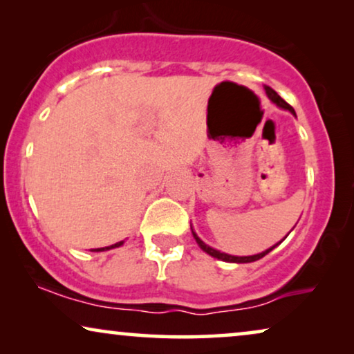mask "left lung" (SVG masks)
Instances as JSON below:
<instances>
[{
    "instance_id": "left-lung-1",
    "label": "left lung",
    "mask_w": 354,
    "mask_h": 354,
    "mask_svg": "<svg viewBox=\"0 0 354 354\" xmlns=\"http://www.w3.org/2000/svg\"><path fill=\"white\" fill-rule=\"evenodd\" d=\"M266 93H268V96L270 100L274 101L275 104L277 106H280V108H283V109H288L290 113L292 114H295V109L292 108V106H290L287 101L285 100H282L280 98V96L275 93V91L270 88V86H266ZM193 232V230H192ZM193 236H195V240H196V243L201 246V250L203 251H206L207 254H211L212 258H217V259H222V261H227V263H253V261H258V259H261V258H264L266 254L269 253V251H272L275 246H272V248H269V250H266V251H263V253H259V254H253V256H232V254H225V253H221V251H217V250H214V248H211V246H207L206 243H203V241L198 239V235L195 234V232H193Z\"/></svg>"
}]
</instances>
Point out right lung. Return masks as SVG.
<instances>
[{"mask_svg":"<svg viewBox=\"0 0 354 354\" xmlns=\"http://www.w3.org/2000/svg\"><path fill=\"white\" fill-rule=\"evenodd\" d=\"M120 245H124V240L122 241H118V243H114V245H111V246H106V248H96L95 251H104V250H111V248H118V246H120Z\"/></svg>","mask_w":354,"mask_h":354,"instance_id":"right-lung-1","label":"right lung"}]
</instances>
